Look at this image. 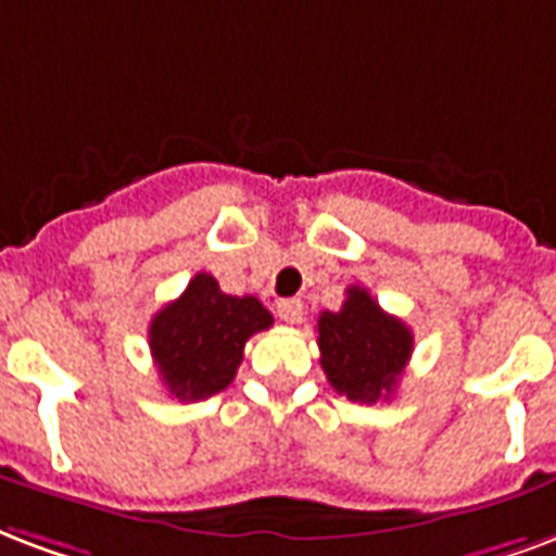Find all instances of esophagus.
I'll list each match as a JSON object with an SVG mask.
<instances>
[{
	"mask_svg": "<svg viewBox=\"0 0 556 556\" xmlns=\"http://www.w3.org/2000/svg\"><path fill=\"white\" fill-rule=\"evenodd\" d=\"M277 315L286 320V324H300L303 320V303L300 300H279L277 303Z\"/></svg>",
	"mask_w": 556,
	"mask_h": 556,
	"instance_id": "obj_1",
	"label": "esophagus"
}]
</instances>
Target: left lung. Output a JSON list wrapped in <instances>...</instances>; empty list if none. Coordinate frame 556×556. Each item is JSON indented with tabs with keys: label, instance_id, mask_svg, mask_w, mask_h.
<instances>
[{
	"label": "left lung",
	"instance_id": "obj_1",
	"mask_svg": "<svg viewBox=\"0 0 556 556\" xmlns=\"http://www.w3.org/2000/svg\"><path fill=\"white\" fill-rule=\"evenodd\" d=\"M320 367L334 391L353 402L388 400L414 350V334L362 286L346 288L344 306L317 317Z\"/></svg>",
	"mask_w": 556,
	"mask_h": 556
}]
</instances>
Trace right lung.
Wrapping results in <instances>:
<instances>
[{"instance_id":"1","label":"right lung","mask_w":556,"mask_h":556,"mask_svg":"<svg viewBox=\"0 0 556 556\" xmlns=\"http://www.w3.org/2000/svg\"><path fill=\"white\" fill-rule=\"evenodd\" d=\"M274 317L256 296H232L212 274H194L177 300L148 326V346L165 391L180 402L224 391L244 358L250 334L265 332Z\"/></svg>"}]
</instances>
